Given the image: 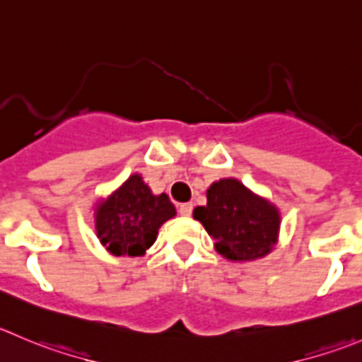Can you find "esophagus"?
I'll use <instances>...</instances> for the list:
<instances>
[{"label": "esophagus", "instance_id": "esophagus-1", "mask_svg": "<svg viewBox=\"0 0 362 362\" xmlns=\"http://www.w3.org/2000/svg\"><path fill=\"white\" fill-rule=\"evenodd\" d=\"M178 212H180V216L189 217V216H191V212H192V205H191V203H182V205L178 206Z\"/></svg>", "mask_w": 362, "mask_h": 362}]
</instances>
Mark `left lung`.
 <instances>
[{
	"mask_svg": "<svg viewBox=\"0 0 362 362\" xmlns=\"http://www.w3.org/2000/svg\"><path fill=\"white\" fill-rule=\"evenodd\" d=\"M192 217L214 238V247L230 262H252L278 244L281 212L274 203L245 187L237 178H221L206 189V205Z\"/></svg>",
	"mask_w": 362,
	"mask_h": 362,
	"instance_id": "8db88e82",
	"label": "left lung"
}]
</instances>
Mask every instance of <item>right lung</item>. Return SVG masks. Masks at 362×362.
I'll use <instances>...</instances> for the list:
<instances>
[{"label": "right lung", "instance_id": "1", "mask_svg": "<svg viewBox=\"0 0 362 362\" xmlns=\"http://www.w3.org/2000/svg\"><path fill=\"white\" fill-rule=\"evenodd\" d=\"M177 216L168 194H153L141 173H132L93 206L95 233L115 256H143L156 242L159 228Z\"/></svg>", "mask_w": 362, "mask_h": 362}]
</instances>
